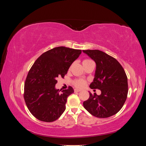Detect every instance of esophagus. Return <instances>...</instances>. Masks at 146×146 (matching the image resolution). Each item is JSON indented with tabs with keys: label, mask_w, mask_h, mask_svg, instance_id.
Wrapping results in <instances>:
<instances>
[{
	"label": "esophagus",
	"mask_w": 146,
	"mask_h": 146,
	"mask_svg": "<svg viewBox=\"0 0 146 146\" xmlns=\"http://www.w3.org/2000/svg\"><path fill=\"white\" fill-rule=\"evenodd\" d=\"M80 91H81V90L74 89V92H80Z\"/></svg>",
	"instance_id": "obj_1"
}]
</instances>
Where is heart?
<instances>
[{
    "mask_svg": "<svg viewBox=\"0 0 146 146\" xmlns=\"http://www.w3.org/2000/svg\"><path fill=\"white\" fill-rule=\"evenodd\" d=\"M91 61V60H89V59H85L83 60L82 63H83V64H84L88 62H90V61ZM73 84L76 87L78 88H81L85 85L86 81L85 80H83V79H81V78L77 79V80H75L73 81Z\"/></svg>",
    "mask_w": 146,
    "mask_h": 146,
    "instance_id": "b5f03b06",
    "label": "heart"
}]
</instances>
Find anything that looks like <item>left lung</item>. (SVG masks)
Segmentation results:
<instances>
[{
  "label": "left lung",
  "instance_id": "obj_1",
  "mask_svg": "<svg viewBox=\"0 0 146 146\" xmlns=\"http://www.w3.org/2000/svg\"><path fill=\"white\" fill-rule=\"evenodd\" d=\"M83 52L96 64L95 77L90 87L98 89L101 94H92L83 102V107L92 116L106 118L116 114L127 98L128 81L124 69L116 59L99 50Z\"/></svg>",
  "mask_w": 146,
  "mask_h": 146
}]
</instances>
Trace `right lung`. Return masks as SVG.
I'll list each match as a JSON object with an SVG mask.
<instances>
[{"instance_id": "1", "label": "right lung", "mask_w": 146, "mask_h": 146, "mask_svg": "<svg viewBox=\"0 0 146 146\" xmlns=\"http://www.w3.org/2000/svg\"><path fill=\"white\" fill-rule=\"evenodd\" d=\"M81 53L82 50L55 47L43 53L31 67L24 83V98L30 112L38 120L55 121L64 111L68 97L74 90L70 86L67 90H56L57 78H64Z\"/></svg>"}]
</instances>
